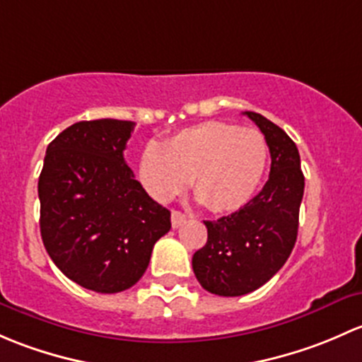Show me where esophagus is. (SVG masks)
<instances>
[{
	"mask_svg": "<svg viewBox=\"0 0 362 362\" xmlns=\"http://www.w3.org/2000/svg\"><path fill=\"white\" fill-rule=\"evenodd\" d=\"M186 218H188V216H186L185 212L173 211V214H170V223H173V228H177V226H181L182 223L186 221Z\"/></svg>",
	"mask_w": 362,
	"mask_h": 362,
	"instance_id": "obj_1",
	"label": "esophagus"
}]
</instances>
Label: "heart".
I'll return each instance as SVG.
<instances>
[{
  "label": "heart",
  "instance_id": "heart-1",
  "mask_svg": "<svg viewBox=\"0 0 362 362\" xmlns=\"http://www.w3.org/2000/svg\"><path fill=\"white\" fill-rule=\"evenodd\" d=\"M267 160V141L258 130L204 122L170 136L162 148L148 144L137 174L156 202H170L192 180L193 192L209 211L233 212L252 199Z\"/></svg>",
  "mask_w": 362,
  "mask_h": 362
}]
</instances>
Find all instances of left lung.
I'll return each instance as SVG.
<instances>
[{"label": "left lung", "instance_id": "obj_1", "mask_svg": "<svg viewBox=\"0 0 362 362\" xmlns=\"http://www.w3.org/2000/svg\"><path fill=\"white\" fill-rule=\"evenodd\" d=\"M270 150V176L244 207L218 221H204L207 242L193 255L197 281L219 296H242L262 288L288 262L298 235L305 177L291 137L268 118L245 111Z\"/></svg>", "mask_w": 362, "mask_h": 362}]
</instances>
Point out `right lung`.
Instances as JSON below:
<instances>
[{
    "mask_svg": "<svg viewBox=\"0 0 362 362\" xmlns=\"http://www.w3.org/2000/svg\"><path fill=\"white\" fill-rule=\"evenodd\" d=\"M134 122H78L47 148L38 181L43 245L59 270L95 293L132 288L170 211L155 202L125 163Z\"/></svg>",
    "mask_w": 362,
    "mask_h": 362,
    "instance_id": "add662e5",
    "label": "right lung"
}]
</instances>
